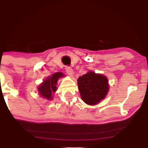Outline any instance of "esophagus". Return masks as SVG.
I'll list each match as a JSON object with an SVG mask.
<instances>
[{"instance_id":"obj_1","label":"esophagus","mask_w":148,"mask_h":148,"mask_svg":"<svg viewBox=\"0 0 148 148\" xmlns=\"http://www.w3.org/2000/svg\"><path fill=\"white\" fill-rule=\"evenodd\" d=\"M66 72H67V74H68L69 76H71V77H72L73 75H74V71H73V69L71 68V67H66Z\"/></svg>"}]
</instances>
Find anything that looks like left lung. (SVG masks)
<instances>
[{
	"instance_id": "left-lung-1",
	"label": "left lung",
	"mask_w": 148,
	"mask_h": 148,
	"mask_svg": "<svg viewBox=\"0 0 148 148\" xmlns=\"http://www.w3.org/2000/svg\"><path fill=\"white\" fill-rule=\"evenodd\" d=\"M81 97L88 105H96L106 97L109 90L106 76L90 71L77 81Z\"/></svg>"
}]
</instances>
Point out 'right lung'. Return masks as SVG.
<instances>
[{
	"label": "right lung",
	"instance_id": "1",
	"mask_svg": "<svg viewBox=\"0 0 148 148\" xmlns=\"http://www.w3.org/2000/svg\"><path fill=\"white\" fill-rule=\"evenodd\" d=\"M64 74L62 72H56L51 76H49L37 88L39 95L45 99L52 100L53 92L57 90V83L60 78L64 77Z\"/></svg>",
	"mask_w": 148,
	"mask_h": 148
}]
</instances>
